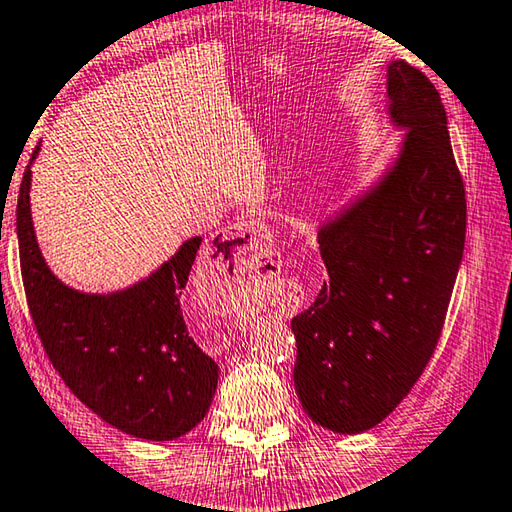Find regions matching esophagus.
<instances>
[{
	"mask_svg": "<svg viewBox=\"0 0 512 512\" xmlns=\"http://www.w3.org/2000/svg\"><path fill=\"white\" fill-rule=\"evenodd\" d=\"M212 253L216 255L214 262L223 264V268L232 264L235 271L250 268L264 257V244L259 239V230L255 223L237 221L228 228L216 232L212 241Z\"/></svg>",
	"mask_w": 512,
	"mask_h": 512,
	"instance_id": "obj_1",
	"label": "esophagus"
}]
</instances>
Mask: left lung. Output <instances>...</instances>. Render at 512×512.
<instances>
[{"mask_svg": "<svg viewBox=\"0 0 512 512\" xmlns=\"http://www.w3.org/2000/svg\"><path fill=\"white\" fill-rule=\"evenodd\" d=\"M397 162L318 232L327 282L293 316L302 409L336 433L372 429L411 393L443 332L465 246V187L438 90L388 65Z\"/></svg>", "mask_w": 512, "mask_h": 512, "instance_id": "left-lung-1", "label": "left lung"}]
</instances>
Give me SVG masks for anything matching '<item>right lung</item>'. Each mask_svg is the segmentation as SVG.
<instances>
[{
  "label": "right lung",
  "instance_id": "right-lung-1",
  "mask_svg": "<svg viewBox=\"0 0 512 512\" xmlns=\"http://www.w3.org/2000/svg\"><path fill=\"white\" fill-rule=\"evenodd\" d=\"M29 189L31 167L17 198V241L24 293L51 366L112 427L146 440L185 436L205 418L219 379V366L198 348L180 309L201 237L185 241L131 289L79 293L56 280L40 255Z\"/></svg>",
  "mask_w": 512,
  "mask_h": 512
}]
</instances>
